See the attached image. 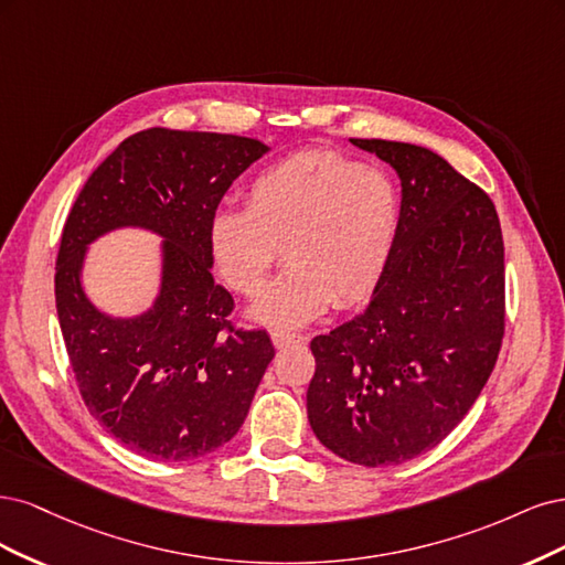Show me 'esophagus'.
<instances>
[{
	"label": "esophagus",
	"mask_w": 565,
	"mask_h": 565,
	"mask_svg": "<svg viewBox=\"0 0 565 565\" xmlns=\"http://www.w3.org/2000/svg\"><path fill=\"white\" fill-rule=\"evenodd\" d=\"M269 338H271V342H275L277 350H284V348H288V344H300V342H305V335L290 333V331H271Z\"/></svg>",
	"instance_id": "1"
}]
</instances>
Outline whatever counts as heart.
Masks as SVG:
<instances>
[{
  "mask_svg": "<svg viewBox=\"0 0 565 565\" xmlns=\"http://www.w3.org/2000/svg\"><path fill=\"white\" fill-rule=\"evenodd\" d=\"M402 232V190L394 175L333 150H309L253 180L246 211H217L209 248L217 275L256 296L279 250L288 269L253 302L250 319L290 331L331 302L366 300L394 258Z\"/></svg>",
  "mask_w": 565,
  "mask_h": 565,
  "instance_id": "b5f03b06",
  "label": "heart"
}]
</instances>
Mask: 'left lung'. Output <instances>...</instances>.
Instances as JSON below:
<instances>
[{
    "mask_svg": "<svg viewBox=\"0 0 565 565\" xmlns=\"http://www.w3.org/2000/svg\"><path fill=\"white\" fill-rule=\"evenodd\" d=\"M402 180V232L366 309L312 340L307 417L363 467L441 444L475 406L504 335V244L490 196L436 152L350 138Z\"/></svg>",
    "mask_w": 565,
    "mask_h": 565,
    "instance_id": "left-lung-1",
    "label": "left lung"
}]
</instances>
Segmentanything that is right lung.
I'll return each instance as SVG.
<instances>
[{"label": "right lung", "mask_w": 565, "mask_h": 565, "mask_svg": "<svg viewBox=\"0 0 565 565\" xmlns=\"http://www.w3.org/2000/svg\"><path fill=\"white\" fill-rule=\"evenodd\" d=\"M269 148L256 138L148 129L88 175L65 221L56 309L88 413L157 462L204 458L244 425L275 348L234 329V300L213 281L209 225L217 204ZM119 226L159 233L162 284L148 313L121 320L83 294L87 244Z\"/></svg>", "instance_id": "right-lung-1"}]
</instances>
